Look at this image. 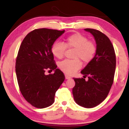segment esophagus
I'll use <instances>...</instances> for the list:
<instances>
[{"instance_id":"34e87169","label":"esophagus","mask_w":129,"mask_h":129,"mask_svg":"<svg viewBox=\"0 0 129 129\" xmlns=\"http://www.w3.org/2000/svg\"><path fill=\"white\" fill-rule=\"evenodd\" d=\"M65 77H66V79H71V77L69 76V75H65Z\"/></svg>"}]
</instances>
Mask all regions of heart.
<instances>
[{
  "mask_svg": "<svg viewBox=\"0 0 129 129\" xmlns=\"http://www.w3.org/2000/svg\"><path fill=\"white\" fill-rule=\"evenodd\" d=\"M66 47L76 50L75 59H81L84 62L88 63L92 60L96 52V47L93 42H90L86 37L79 33H75L68 36L65 39L64 44L56 42L51 47L53 55L57 59L63 56ZM82 63L79 59H66L60 62V69L67 75H72L81 69Z\"/></svg>",
  "mask_w": 129,
  "mask_h": 129,
  "instance_id": "obj_1",
  "label": "heart"
}]
</instances>
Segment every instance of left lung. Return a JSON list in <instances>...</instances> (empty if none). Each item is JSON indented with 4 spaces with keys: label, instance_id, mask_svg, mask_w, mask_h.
I'll list each match as a JSON object with an SVG mask.
<instances>
[{
    "label": "left lung",
    "instance_id": "8db88e82",
    "mask_svg": "<svg viewBox=\"0 0 129 129\" xmlns=\"http://www.w3.org/2000/svg\"><path fill=\"white\" fill-rule=\"evenodd\" d=\"M95 40L96 53L92 60L81 72L83 78H74L75 85L72 90L74 100L85 108L96 107L107 96L113 84L116 69V56L113 45L107 36L100 31L84 29Z\"/></svg>",
    "mask_w": 129,
    "mask_h": 129
}]
</instances>
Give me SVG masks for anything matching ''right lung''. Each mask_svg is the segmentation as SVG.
I'll return each mask as SVG.
<instances>
[{
    "label": "right lung",
    "instance_id": "add662e5",
    "mask_svg": "<svg viewBox=\"0 0 129 129\" xmlns=\"http://www.w3.org/2000/svg\"><path fill=\"white\" fill-rule=\"evenodd\" d=\"M65 31L36 29L29 33L20 46L16 73L20 92L34 107L43 109L52 105L57 89L65 79L54 63L51 47ZM47 69L54 70L46 75Z\"/></svg>",
    "mask_w": 129,
    "mask_h": 129
}]
</instances>
